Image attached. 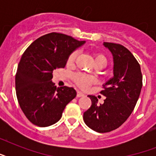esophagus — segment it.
<instances>
[{"instance_id":"1","label":"esophagus","mask_w":156,"mask_h":156,"mask_svg":"<svg viewBox=\"0 0 156 156\" xmlns=\"http://www.w3.org/2000/svg\"><path fill=\"white\" fill-rule=\"evenodd\" d=\"M83 96H84V94L79 91V90H78L77 91V97H83Z\"/></svg>"}]
</instances>
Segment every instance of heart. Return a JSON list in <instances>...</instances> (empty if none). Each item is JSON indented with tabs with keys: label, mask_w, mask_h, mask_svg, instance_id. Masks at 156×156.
I'll list each match as a JSON object with an SVG mask.
<instances>
[{
	"label": "heart",
	"mask_w": 156,
	"mask_h": 156,
	"mask_svg": "<svg viewBox=\"0 0 156 156\" xmlns=\"http://www.w3.org/2000/svg\"><path fill=\"white\" fill-rule=\"evenodd\" d=\"M77 54H78L77 51H73L69 55L67 61H66L67 66H71L74 62ZM94 62H95V67L104 68L108 64V59L104 54L97 52L94 53ZM72 79H73V83H75V85L83 90L87 89L90 86H91L95 83V78H93L92 76L87 75L85 73H74L72 77Z\"/></svg>",
	"instance_id": "heart-1"
}]
</instances>
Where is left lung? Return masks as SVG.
<instances>
[{
	"instance_id": "8db88e82",
	"label": "left lung",
	"mask_w": 156,
	"mask_h": 156,
	"mask_svg": "<svg viewBox=\"0 0 156 156\" xmlns=\"http://www.w3.org/2000/svg\"><path fill=\"white\" fill-rule=\"evenodd\" d=\"M113 55L114 77L103 87L100 94L106 99L97 104L98 99L88 95L91 105L83 113L86 125L98 133H108L119 128L134 109L143 86L140 65L123 45L104 42Z\"/></svg>"
}]
</instances>
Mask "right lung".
Returning <instances> with one entry per match:
<instances>
[{
    "mask_svg": "<svg viewBox=\"0 0 156 156\" xmlns=\"http://www.w3.org/2000/svg\"><path fill=\"white\" fill-rule=\"evenodd\" d=\"M84 43L52 32L38 38L24 52L16 73V95L22 111L33 125L47 127L56 123L75 98L73 87L56 88L52 73L64 68L69 55Z\"/></svg>",
    "mask_w": 156,
    "mask_h": 156,
    "instance_id": "obj_1",
    "label": "right lung"
}]
</instances>
